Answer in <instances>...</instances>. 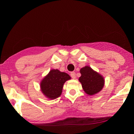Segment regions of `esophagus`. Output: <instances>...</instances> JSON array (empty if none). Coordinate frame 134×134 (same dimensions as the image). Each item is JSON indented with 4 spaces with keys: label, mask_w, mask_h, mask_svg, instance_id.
<instances>
[{
    "label": "esophagus",
    "mask_w": 134,
    "mask_h": 134,
    "mask_svg": "<svg viewBox=\"0 0 134 134\" xmlns=\"http://www.w3.org/2000/svg\"><path fill=\"white\" fill-rule=\"evenodd\" d=\"M70 76L71 77L72 79H76V73L75 72H71V73H70Z\"/></svg>",
    "instance_id": "esophagus-1"
}]
</instances>
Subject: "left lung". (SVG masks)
<instances>
[{
    "instance_id": "left-lung-1",
    "label": "left lung",
    "mask_w": 134,
    "mask_h": 134,
    "mask_svg": "<svg viewBox=\"0 0 134 134\" xmlns=\"http://www.w3.org/2000/svg\"><path fill=\"white\" fill-rule=\"evenodd\" d=\"M80 73L81 76L79 80L86 93L93 95L102 89L105 83L103 77L91 67L86 66L82 68Z\"/></svg>"
}]
</instances>
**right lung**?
<instances>
[{"mask_svg":"<svg viewBox=\"0 0 134 134\" xmlns=\"http://www.w3.org/2000/svg\"><path fill=\"white\" fill-rule=\"evenodd\" d=\"M70 79V76L65 72L51 70L41 82V91L48 98H57L62 94L64 83Z\"/></svg>","mask_w":134,"mask_h":134,"instance_id":"right-lung-1","label":"right lung"}]
</instances>
